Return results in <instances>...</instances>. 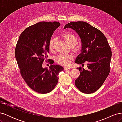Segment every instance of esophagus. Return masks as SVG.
Instances as JSON below:
<instances>
[{"mask_svg": "<svg viewBox=\"0 0 122 122\" xmlns=\"http://www.w3.org/2000/svg\"><path fill=\"white\" fill-rule=\"evenodd\" d=\"M70 67H64V71H67V70H70Z\"/></svg>", "mask_w": 122, "mask_h": 122, "instance_id": "esophagus-1", "label": "esophagus"}]
</instances>
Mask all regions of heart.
<instances>
[{
    "label": "heart",
    "mask_w": 122,
    "mask_h": 122,
    "mask_svg": "<svg viewBox=\"0 0 122 122\" xmlns=\"http://www.w3.org/2000/svg\"><path fill=\"white\" fill-rule=\"evenodd\" d=\"M63 39L70 47H74L77 43V38L76 36L72 33L66 32L63 35ZM55 40L51 39L49 43L48 48L50 51L52 52L54 49ZM73 59V56L71 55L61 54L56 58V61L62 66H68L70 61Z\"/></svg>",
    "instance_id": "1"
}]
</instances>
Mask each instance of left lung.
I'll return each instance as SVG.
<instances>
[{"label": "left lung", "mask_w": 122, "mask_h": 122, "mask_svg": "<svg viewBox=\"0 0 122 122\" xmlns=\"http://www.w3.org/2000/svg\"><path fill=\"white\" fill-rule=\"evenodd\" d=\"M66 28L75 30L81 43V52L75 62L87 64V70L77 68L80 75L75 81V86L82 93H94L102 86L109 73L112 53L107 40L100 30L85 22H71L65 26L64 28Z\"/></svg>", "instance_id": "obj_1"}]
</instances>
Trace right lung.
I'll return each instance as SVG.
<instances>
[{"mask_svg":"<svg viewBox=\"0 0 122 122\" xmlns=\"http://www.w3.org/2000/svg\"><path fill=\"white\" fill-rule=\"evenodd\" d=\"M60 25L57 22H40L26 28L15 50L22 77L29 87L40 94L52 91L58 82V75L64 70L58 65H51L49 70L42 67L49 52L51 36Z\"/></svg>","mask_w":122,"mask_h":122,"instance_id":"1","label":"right lung"}]
</instances>
